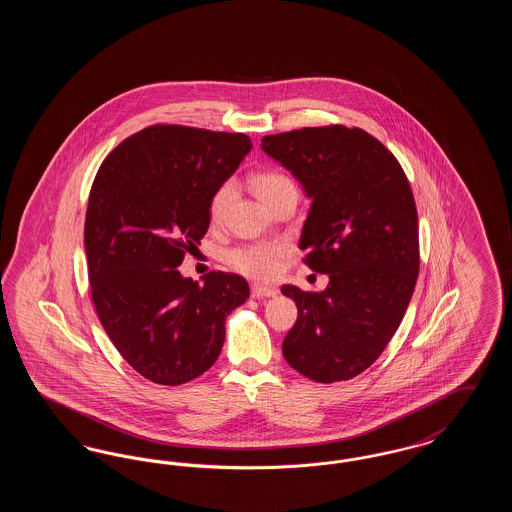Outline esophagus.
Here are the masks:
<instances>
[{
    "label": "esophagus",
    "mask_w": 512,
    "mask_h": 512,
    "mask_svg": "<svg viewBox=\"0 0 512 512\" xmlns=\"http://www.w3.org/2000/svg\"><path fill=\"white\" fill-rule=\"evenodd\" d=\"M278 293L276 288H268V286H259V284H253L251 286V297L255 299H265V297H274Z\"/></svg>",
    "instance_id": "esophagus-1"
}]
</instances>
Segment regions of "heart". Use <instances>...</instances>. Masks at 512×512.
Masks as SVG:
<instances>
[{
    "mask_svg": "<svg viewBox=\"0 0 512 512\" xmlns=\"http://www.w3.org/2000/svg\"><path fill=\"white\" fill-rule=\"evenodd\" d=\"M251 188L265 203V207L280 195L297 192L292 178L280 171H261L253 174ZM232 194H234V186L230 182H224L217 188V192L213 194L209 203V217L213 222H219L222 219ZM282 255H284L282 245H242V247L228 249L224 253V261L230 267L240 270L242 274H247L251 278H270L280 267Z\"/></svg>",
    "mask_w": 512,
    "mask_h": 512,
    "instance_id": "heart-1",
    "label": "heart"
}]
</instances>
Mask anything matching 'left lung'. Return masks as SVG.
Segmentation results:
<instances>
[{
	"label": "left lung",
	"instance_id": "1",
	"mask_svg": "<svg viewBox=\"0 0 512 512\" xmlns=\"http://www.w3.org/2000/svg\"><path fill=\"white\" fill-rule=\"evenodd\" d=\"M261 147L313 199L299 247L303 263L330 278L324 292L282 286L297 305L282 353L320 384L351 380L382 355L416 286L411 184L390 149L361 128H301L265 136Z\"/></svg>",
	"mask_w": 512,
	"mask_h": 512
}]
</instances>
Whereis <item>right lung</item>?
Returning a JSON list of instances; mask_svg holds the SVG:
<instances>
[{"label": "right lung", "instance_id": "obj_1", "mask_svg": "<svg viewBox=\"0 0 512 512\" xmlns=\"http://www.w3.org/2000/svg\"><path fill=\"white\" fill-rule=\"evenodd\" d=\"M249 149L245 134L153 124L96 174L84 224L92 301L122 359L155 384L180 386L215 365L226 317L249 297L240 274L213 270L199 284L178 270Z\"/></svg>", "mask_w": 512, "mask_h": 512}]
</instances>
